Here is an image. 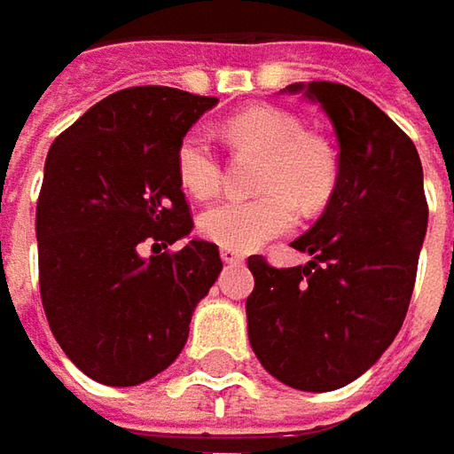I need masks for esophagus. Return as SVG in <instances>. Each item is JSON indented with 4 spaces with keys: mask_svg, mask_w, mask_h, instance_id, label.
<instances>
[{
    "mask_svg": "<svg viewBox=\"0 0 454 454\" xmlns=\"http://www.w3.org/2000/svg\"><path fill=\"white\" fill-rule=\"evenodd\" d=\"M222 260L227 262V265H242L245 262V254L237 253V250H230V247H222Z\"/></svg>",
    "mask_w": 454,
    "mask_h": 454,
    "instance_id": "obj_1",
    "label": "esophagus"
}]
</instances>
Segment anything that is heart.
<instances>
[{
  "label": "heart",
  "mask_w": 454,
  "mask_h": 454,
  "mask_svg": "<svg viewBox=\"0 0 454 454\" xmlns=\"http://www.w3.org/2000/svg\"><path fill=\"white\" fill-rule=\"evenodd\" d=\"M227 136L235 146L265 153L260 189L254 200H222L207 207L200 232L219 247L237 253L257 250L272 237L293 230L299 201L305 212H316L336 186V161L318 138L303 136L298 118L278 108H250L227 121ZM176 174L194 197H212L222 184V164L207 133L189 131L176 151Z\"/></svg>",
  "instance_id": "obj_1"
}]
</instances>
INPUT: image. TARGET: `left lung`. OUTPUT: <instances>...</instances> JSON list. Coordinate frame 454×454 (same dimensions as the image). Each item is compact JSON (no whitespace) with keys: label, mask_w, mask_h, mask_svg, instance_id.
I'll return each mask as SVG.
<instances>
[{"label":"left lung","mask_w":454,"mask_h":454,"mask_svg":"<svg viewBox=\"0 0 454 454\" xmlns=\"http://www.w3.org/2000/svg\"><path fill=\"white\" fill-rule=\"evenodd\" d=\"M328 115L339 174L316 224L290 245L310 260L272 268L253 254L247 336L278 381L333 392L369 372L396 339L427 232L422 161L379 106L339 82H293Z\"/></svg>","instance_id":"left-lung-1"}]
</instances>
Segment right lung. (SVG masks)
I'll use <instances>...</instances> for the list:
<instances>
[{"label": "right lung", "mask_w": 454, "mask_h": 454, "mask_svg": "<svg viewBox=\"0 0 454 454\" xmlns=\"http://www.w3.org/2000/svg\"><path fill=\"white\" fill-rule=\"evenodd\" d=\"M217 98L164 85L103 98L47 151L37 200L40 293L47 323L82 374L136 387L168 369L192 313L215 286V242L192 235L176 174L186 131ZM156 255L143 253L148 245Z\"/></svg>", "instance_id": "right-lung-1"}]
</instances>
